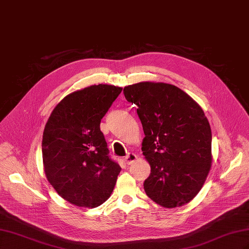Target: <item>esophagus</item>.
<instances>
[{"mask_svg": "<svg viewBox=\"0 0 249 249\" xmlns=\"http://www.w3.org/2000/svg\"><path fill=\"white\" fill-rule=\"evenodd\" d=\"M137 159V156L133 154V153H129L125 157H124V162L127 164V165H131L133 164L135 161H136Z\"/></svg>", "mask_w": 249, "mask_h": 249, "instance_id": "1", "label": "esophagus"}]
</instances>
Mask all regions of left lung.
Wrapping results in <instances>:
<instances>
[{"label":"left lung","mask_w":249,"mask_h":249,"mask_svg":"<svg viewBox=\"0 0 249 249\" xmlns=\"http://www.w3.org/2000/svg\"><path fill=\"white\" fill-rule=\"evenodd\" d=\"M136 105L145 137L143 156L150 165L147 196L165 208L183 206L196 196L212 163V132L199 105L166 83L141 82L124 87Z\"/></svg>","instance_id":"1"}]
</instances>
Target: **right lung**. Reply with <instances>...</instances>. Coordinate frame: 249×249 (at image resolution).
Wrapping results in <instances>:
<instances>
[{"label":"right lung","mask_w":249,"mask_h":249,"mask_svg":"<svg viewBox=\"0 0 249 249\" xmlns=\"http://www.w3.org/2000/svg\"><path fill=\"white\" fill-rule=\"evenodd\" d=\"M122 90L99 84L66 95L44 127V173L60 196L72 205L99 207L114 189L122 168L110 158L100 124Z\"/></svg>","instance_id":"obj_1"}]
</instances>
